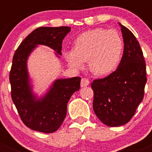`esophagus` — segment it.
I'll list each match as a JSON object with an SVG mask.
<instances>
[{"label":"esophagus","instance_id":"esophagus-1","mask_svg":"<svg viewBox=\"0 0 152 152\" xmlns=\"http://www.w3.org/2000/svg\"><path fill=\"white\" fill-rule=\"evenodd\" d=\"M90 84V81L87 78H82L81 80H80V87L83 88V87H87L88 85H89Z\"/></svg>","mask_w":152,"mask_h":152}]
</instances>
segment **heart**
Here are the masks:
<instances>
[{
	"instance_id": "b5f03b06",
	"label": "heart",
	"mask_w": 152,
	"mask_h": 152,
	"mask_svg": "<svg viewBox=\"0 0 152 152\" xmlns=\"http://www.w3.org/2000/svg\"><path fill=\"white\" fill-rule=\"evenodd\" d=\"M124 43L122 36L113 29L96 28L77 36L72 51L64 53L68 64L80 69L88 61L90 72L96 76H106L113 72L121 61Z\"/></svg>"
}]
</instances>
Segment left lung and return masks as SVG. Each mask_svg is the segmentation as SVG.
<instances>
[{"label": "left lung", "instance_id": "1", "mask_svg": "<svg viewBox=\"0 0 152 152\" xmlns=\"http://www.w3.org/2000/svg\"><path fill=\"white\" fill-rule=\"evenodd\" d=\"M121 26L124 51L119 66L111 74L93 80V108L103 123L110 127L129 122L144 97L146 64L139 42L131 31Z\"/></svg>", "mask_w": 152, "mask_h": 152}]
</instances>
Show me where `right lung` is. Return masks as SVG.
<instances>
[{
	"label": "right lung",
	"mask_w": 152,
	"mask_h": 152,
	"mask_svg": "<svg viewBox=\"0 0 152 152\" xmlns=\"http://www.w3.org/2000/svg\"><path fill=\"white\" fill-rule=\"evenodd\" d=\"M71 28L39 27L26 36L13 58L10 72L11 98L23 123L35 131L52 133L58 129L67 113V104L80 89V77L58 79L46 96L36 100L28 81L26 59L36 45H45L61 55L62 40Z\"/></svg>",
	"instance_id": "right-lung-1"
}]
</instances>
